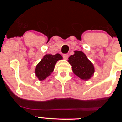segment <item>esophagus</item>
Returning a JSON list of instances; mask_svg holds the SVG:
<instances>
[{"mask_svg": "<svg viewBox=\"0 0 122 122\" xmlns=\"http://www.w3.org/2000/svg\"><path fill=\"white\" fill-rule=\"evenodd\" d=\"M63 59H65V60H67L68 58V54H63Z\"/></svg>", "mask_w": 122, "mask_h": 122, "instance_id": "esophagus-1", "label": "esophagus"}]
</instances>
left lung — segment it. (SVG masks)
I'll return each instance as SVG.
<instances>
[{
  "label": "left lung",
  "mask_w": 122,
  "mask_h": 122,
  "mask_svg": "<svg viewBox=\"0 0 122 122\" xmlns=\"http://www.w3.org/2000/svg\"><path fill=\"white\" fill-rule=\"evenodd\" d=\"M68 62L71 65L72 70L76 76L84 81H88L93 76L95 68L86 55L80 51H74Z\"/></svg>",
  "instance_id": "obj_1"
}]
</instances>
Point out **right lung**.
<instances>
[{"label": "right lung", "instance_id": "1", "mask_svg": "<svg viewBox=\"0 0 122 122\" xmlns=\"http://www.w3.org/2000/svg\"><path fill=\"white\" fill-rule=\"evenodd\" d=\"M62 59V56L59 54L45 55L35 68V74L38 80L43 81L50 76L54 70L56 63Z\"/></svg>", "mask_w": 122, "mask_h": 122}]
</instances>
